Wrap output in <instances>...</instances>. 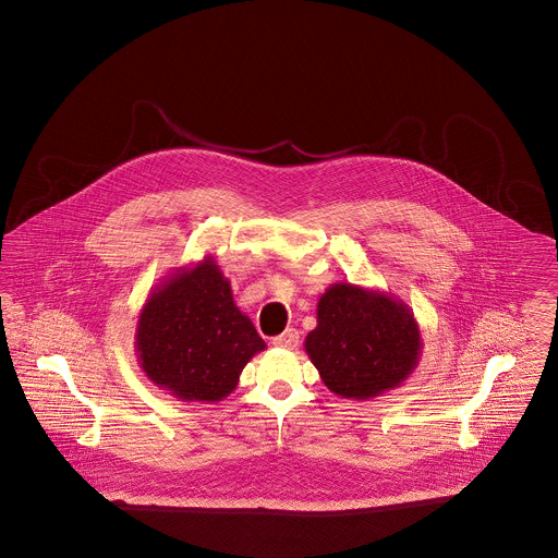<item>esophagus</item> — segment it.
I'll return each mask as SVG.
<instances>
[{"instance_id":"esophagus-1","label":"esophagus","mask_w":558,"mask_h":558,"mask_svg":"<svg viewBox=\"0 0 558 558\" xmlns=\"http://www.w3.org/2000/svg\"><path fill=\"white\" fill-rule=\"evenodd\" d=\"M271 345L280 347V349H294L299 345V332L294 328H287L282 335L271 339Z\"/></svg>"}]
</instances>
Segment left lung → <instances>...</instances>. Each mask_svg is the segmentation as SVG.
I'll return each mask as SVG.
<instances>
[{
  "mask_svg": "<svg viewBox=\"0 0 558 558\" xmlns=\"http://www.w3.org/2000/svg\"><path fill=\"white\" fill-rule=\"evenodd\" d=\"M305 351L332 393L372 399L416 371L423 339L414 312L398 296L335 282L319 296L318 326L305 337Z\"/></svg>",
  "mask_w": 558,
  "mask_h": 558,
  "instance_id": "8db88e82",
  "label": "left lung"
}]
</instances>
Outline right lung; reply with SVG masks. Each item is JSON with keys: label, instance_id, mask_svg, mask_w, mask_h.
<instances>
[{"label": "right lung", "instance_id": "1", "mask_svg": "<svg viewBox=\"0 0 558 558\" xmlns=\"http://www.w3.org/2000/svg\"><path fill=\"white\" fill-rule=\"evenodd\" d=\"M264 349L211 255L175 267L150 291L135 326L140 368L180 401L228 398L242 368Z\"/></svg>", "mask_w": 558, "mask_h": 558}]
</instances>
